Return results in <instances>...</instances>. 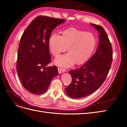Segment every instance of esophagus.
<instances>
[{
	"mask_svg": "<svg viewBox=\"0 0 127 127\" xmlns=\"http://www.w3.org/2000/svg\"><path fill=\"white\" fill-rule=\"evenodd\" d=\"M58 71H59V73H62L63 72H65V71H66V69L59 67V68H58Z\"/></svg>",
	"mask_w": 127,
	"mask_h": 127,
	"instance_id": "1",
	"label": "esophagus"
}]
</instances>
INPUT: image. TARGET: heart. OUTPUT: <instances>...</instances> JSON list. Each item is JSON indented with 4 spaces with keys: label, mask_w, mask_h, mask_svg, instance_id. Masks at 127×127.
<instances>
[{
    "label": "heart",
    "mask_w": 127,
    "mask_h": 127,
    "mask_svg": "<svg viewBox=\"0 0 127 127\" xmlns=\"http://www.w3.org/2000/svg\"><path fill=\"white\" fill-rule=\"evenodd\" d=\"M96 46L94 35L87 31L69 27L62 32V36L52 35L48 39V46L52 54L55 58L66 51L68 54L55 60L58 66L68 67L74 63L80 66L90 58Z\"/></svg>",
    "instance_id": "b5f03b06"
}]
</instances>
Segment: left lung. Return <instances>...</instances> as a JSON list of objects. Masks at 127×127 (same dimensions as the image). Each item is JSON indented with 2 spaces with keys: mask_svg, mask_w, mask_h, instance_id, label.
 <instances>
[{
  "mask_svg": "<svg viewBox=\"0 0 127 127\" xmlns=\"http://www.w3.org/2000/svg\"><path fill=\"white\" fill-rule=\"evenodd\" d=\"M100 32V43L96 53L79 68L69 72L72 82L65 88L73 99L87 96L99 89L107 78L112 62V48L108 35L102 26L92 24Z\"/></svg>",
  "mask_w": 127,
  "mask_h": 127,
  "instance_id": "1",
  "label": "left lung"
}]
</instances>
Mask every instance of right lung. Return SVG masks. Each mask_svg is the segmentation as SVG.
I'll return each mask as SVG.
<instances>
[{
  "instance_id": "right-lung-1",
  "label": "right lung",
  "mask_w": 127,
  "mask_h": 127,
  "mask_svg": "<svg viewBox=\"0 0 127 127\" xmlns=\"http://www.w3.org/2000/svg\"><path fill=\"white\" fill-rule=\"evenodd\" d=\"M65 19L39 16L30 23L20 40L16 68L23 87L34 95L45 92L52 80L59 74L51 61L48 39L52 32Z\"/></svg>"
}]
</instances>
